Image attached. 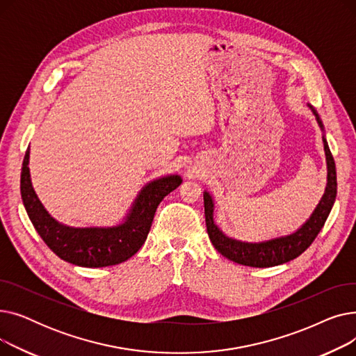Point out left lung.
<instances>
[{
    "instance_id": "1",
    "label": "left lung",
    "mask_w": 356,
    "mask_h": 356,
    "mask_svg": "<svg viewBox=\"0 0 356 356\" xmlns=\"http://www.w3.org/2000/svg\"><path fill=\"white\" fill-rule=\"evenodd\" d=\"M312 112L316 117L317 124L321 129H323L322 120L317 114L316 109L309 105ZM323 147H325V156L327 164V183L325 193L317 204L310 218L298 228L296 232L284 236H277L273 239L261 241V242H245L234 239L228 235L223 234L213 220V209L215 203L209 192H203V203H204V218H207V228L209 239L213 247L220 252L223 257L234 261L236 264L257 267V268H267L289 263V261L297 258L303 254L314 241L317 234L323 228L325 222L332 211V207L336 199V189H338V183H336V167L332 153L329 149L327 141L323 134Z\"/></svg>"
}]
</instances>
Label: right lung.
<instances>
[{
	"label": "right lung",
	"instance_id": "right-lung-1",
	"mask_svg": "<svg viewBox=\"0 0 356 356\" xmlns=\"http://www.w3.org/2000/svg\"><path fill=\"white\" fill-rule=\"evenodd\" d=\"M30 148L22 167V199L27 215L46 245L70 264L89 268L117 266L133 257L145 242L160 202L181 184L179 175L147 183L124 220L114 227H69L56 220L37 197L30 179Z\"/></svg>",
	"mask_w": 356,
	"mask_h": 356
}]
</instances>
